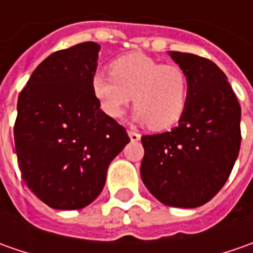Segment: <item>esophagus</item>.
Wrapping results in <instances>:
<instances>
[{
  "label": "esophagus",
  "mask_w": 253,
  "mask_h": 253,
  "mask_svg": "<svg viewBox=\"0 0 253 253\" xmlns=\"http://www.w3.org/2000/svg\"><path fill=\"white\" fill-rule=\"evenodd\" d=\"M128 135H129V138H131V141H139L141 139V133L136 131H128Z\"/></svg>",
  "instance_id": "obj_1"
}]
</instances>
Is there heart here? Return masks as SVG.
Returning <instances> with one entry per match:
<instances>
[{
	"label": "heart",
	"instance_id": "1",
	"mask_svg": "<svg viewBox=\"0 0 253 253\" xmlns=\"http://www.w3.org/2000/svg\"><path fill=\"white\" fill-rule=\"evenodd\" d=\"M91 91L107 117H122L133 100L135 120L165 129L179 122L187 108L189 79L179 64H161L136 52L112 60L110 74L92 76Z\"/></svg>",
	"mask_w": 253,
	"mask_h": 253
}]
</instances>
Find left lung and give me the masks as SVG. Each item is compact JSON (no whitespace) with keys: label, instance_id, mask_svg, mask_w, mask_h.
<instances>
[{"label":"left lung","instance_id":"obj_1","mask_svg":"<svg viewBox=\"0 0 253 253\" xmlns=\"http://www.w3.org/2000/svg\"><path fill=\"white\" fill-rule=\"evenodd\" d=\"M189 79V102L170 132L143 135L141 177L161 203L194 209L228 180L241 148V105L227 76L197 54L169 52Z\"/></svg>","mask_w":253,"mask_h":253}]
</instances>
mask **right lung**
Here are the masks:
<instances>
[{"label":"right lung","mask_w":253,"mask_h":253,"mask_svg":"<svg viewBox=\"0 0 253 253\" xmlns=\"http://www.w3.org/2000/svg\"><path fill=\"white\" fill-rule=\"evenodd\" d=\"M100 46L83 42L39 64L18 97L15 151L26 186L56 210L98 197L111 161L129 142L91 91Z\"/></svg>","instance_id":"1"}]
</instances>
